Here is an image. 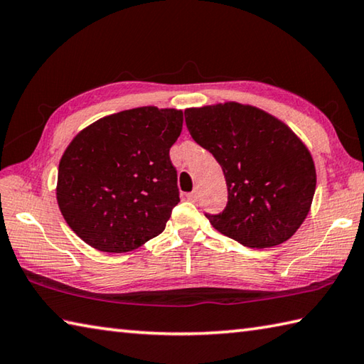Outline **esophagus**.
Listing matches in <instances>:
<instances>
[{
  "mask_svg": "<svg viewBox=\"0 0 364 364\" xmlns=\"http://www.w3.org/2000/svg\"><path fill=\"white\" fill-rule=\"evenodd\" d=\"M187 198H188L190 201L196 203V201H198V191H196V190H195V191H191V193H188V195H187Z\"/></svg>",
  "mask_w": 364,
  "mask_h": 364,
  "instance_id": "34e87169",
  "label": "esophagus"
}]
</instances>
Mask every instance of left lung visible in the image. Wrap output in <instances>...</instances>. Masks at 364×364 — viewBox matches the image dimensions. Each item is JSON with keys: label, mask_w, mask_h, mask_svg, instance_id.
Masks as SVG:
<instances>
[{"label": "left lung", "mask_w": 364, "mask_h": 364, "mask_svg": "<svg viewBox=\"0 0 364 364\" xmlns=\"http://www.w3.org/2000/svg\"><path fill=\"white\" fill-rule=\"evenodd\" d=\"M195 142L225 174L228 203L210 225L252 249L290 239L309 214L317 185L311 152L284 122L262 109L225 102L185 109Z\"/></svg>", "instance_id": "8db88e82"}]
</instances>
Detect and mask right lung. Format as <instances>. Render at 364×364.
Here are the masks:
<instances>
[{
  "label": "right lung",
  "mask_w": 364,
  "mask_h": 364,
  "mask_svg": "<svg viewBox=\"0 0 364 364\" xmlns=\"http://www.w3.org/2000/svg\"><path fill=\"white\" fill-rule=\"evenodd\" d=\"M177 109L136 107L92 123L58 164L57 201L82 241L129 252L159 236L181 201L169 149L182 132Z\"/></svg>",
  "instance_id": "add662e5"
}]
</instances>
